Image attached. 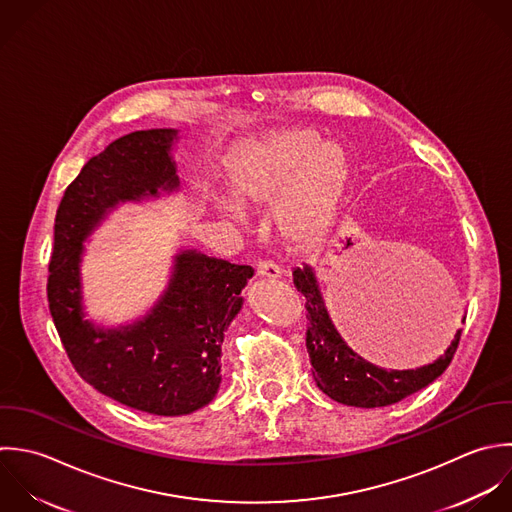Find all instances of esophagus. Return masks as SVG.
Here are the masks:
<instances>
[{
	"label": "esophagus",
	"instance_id": "34e87169",
	"mask_svg": "<svg viewBox=\"0 0 512 512\" xmlns=\"http://www.w3.org/2000/svg\"><path fill=\"white\" fill-rule=\"evenodd\" d=\"M257 277H263V279H269V281H275L281 277V271L277 265L273 263H267V261H259L257 265Z\"/></svg>",
	"mask_w": 512,
	"mask_h": 512
}]
</instances>
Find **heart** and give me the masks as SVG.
Segmentation results:
<instances>
[{"mask_svg": "<svg viewBox=\"0 0 512 512\" xmlns=\"http://www.w3.org/2000/svg\"><path fill=\"white\" fill-rule=\"evenodd\" d=\"M309 129L249 145L225 181V201L239 215L277 205L279 231L293 243L317 239L333 221L349 181V157L337 141Z\"/></svg>", "mask_w": 512, "mask_h": 512, "instance_id": "b5f03b06", "label": "heart"}]
</instances>
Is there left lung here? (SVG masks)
<instances>
[{
    "label": "left lung",
    "mask_w": 512,
    "mask_h": 512,
    "mask_svg": "<svg viewBox=\"0 0 512 512\" xmlns=\"http://www.w3.org/2000/svg\"><path fill=\"white\" fill-rule=\"evenodd\" d=\"M293 283L307 299V351L317 387L337 403L361 409L395 405L445 373L459 347L461 329L435 361L415 369H383L357 354L337 331L311 265L293 269ZM465 323V317H463ZM355 348L357 345H353ZM361 350V349H360ZM365 355V353H364Z\"/></svg>",
    "instance_id": "obj_1"
}]
</instances>
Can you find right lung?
Returning a JSON list of instances; mask_svg holds the SVG:
<instances>
[{
    "label": "right lung",
    "mask_w": 512,
    "mask_h": 512,
    "mask_svg": "<svg viewBox=\"0 0 512 512\" xmlns=\"http://www.w3.org/2000/svg\"><path fill=\"white\" fill-rule=\"evenodd\" d=\"M177 143L179 129L135 131L83 165L55 215L47 281L75 371L113 401L159 417L189 415L217 395L221 345L253 269L179 247L157 301L129 323L105 327L87 319L81 263L85 241L119 205L179 193Z\"/></svg>",
    "instance_id": "add662e5"
}]
</instances>
